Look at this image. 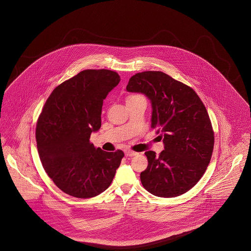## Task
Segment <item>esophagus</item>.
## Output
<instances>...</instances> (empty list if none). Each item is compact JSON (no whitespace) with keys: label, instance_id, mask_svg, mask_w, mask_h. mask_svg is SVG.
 I'll return each mask as SVG.
<instances>
[{"label":"esophagus","instance_id":"obj_1","mask_svg":"<svg viewBox=\"0 0 251 251\" xmlns=\"http://www.w3.org/2000/svg\"><path fill=\"white\" fill-rule=\"evenodd\" d=\"M137 154H138L137 152L132 151L131 150H126L125 151V155L127 156V157H131V156H135L137 155Z\"/></svg>","mask_w":251,"mask_h":251}]
</instances>
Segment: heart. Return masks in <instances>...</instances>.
I'll return each instance as SVG.
<instances>
[{"instance_id": "heart-1", "label": "heart", "mask_w": 251, "mask_h": 251, "mask_svg": "<svg viewBox=\"0 0 251 251\" xmlns=\"http://www.w3.org/2000/svg\"><path fill=\"white\" fill-rule=\"evenodd\" d=\"M131 99H144V98L142 96L140 95H132L130 96V97L128 98V100H131ZM144 100H145V99H144Z\"/></svg>"}]
</instances>
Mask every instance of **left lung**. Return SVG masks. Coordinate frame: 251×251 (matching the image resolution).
Instances as JSON below:
<instances>
[{
    "label": "left lung",
    "mask_w": 251,
    "mask_h": 251,
    "mask_svg": "<svg viewBox=\"0 0 251 251\" xmlns=\"http://www.w3.org/2000/svg\"><path fill=\"white\" fill-rule=\"evenodd\" d=\"M127 91L141 93L151 103V128L163 138L165 151H146L148 167L140 174L146 190L174 198L201 179L211 161L215 136L208 112L198 94L162 72L131 77Z\"/></svg>",
    "instance_id": "1"
}]
</instances>
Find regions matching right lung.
<instances>
[{"instance_id": "right-lung-1", "label": "right lung", "mask_w": 251, "mask_h": 251, "mask_svg": "<svg viewBox=\"0 0 251 251\" xmlns=\"http://www.w3.org/2000/svg\"><path fill=\"white\" fill-rule=\"evenodd\" d=\"M109 70H85L58 85L36 124V146L49 177L62 191L89 199L105 191L124 153L108 152L90 143L101 126V108L120 83Z\"/></svg>"}]
</instances>
